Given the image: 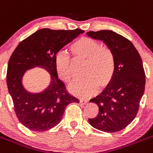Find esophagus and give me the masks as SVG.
I'll use <instances>...</instances> for the list:
<instances>
[{"label":"esophagus","instance_id":"1","mask_svg":"<svg viewBox=\"0 0 153 153\" xmlns=\"http://www.w3.org/2000/svg\"><path fill=\"white\" fill-rule=\"evenodd\" d=\"M88 100H80V103L83 104V105H86V104H88Z\"/></svg>","mask_w":153,"mask_h":153}]
</instances>
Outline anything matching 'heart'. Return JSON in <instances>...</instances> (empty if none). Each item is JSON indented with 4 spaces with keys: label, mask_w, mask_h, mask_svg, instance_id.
<instances>
[{
    "label": "heart",
    "mask_w": 153,
    "mask_h": 153,
    "mask_svg": "<svg viewBox=\"0 0 153 153\" xmlns=\"http://www.w3.org/2000/svg\"><path fill=\"white\" fill-rule=\"evenodd\" d=\"M76 59L86 60L84 70L85 78L77 80L69 85L71 94L79 97H88L100 89L111 84L115 73V56L111 49L101 47L100 43L93 38L82 37L76 40L69 48ZM56 71L64 82L72 78L70 58L67 54L59 53L55 59Z\"/></svg>",
    "instance_id": "b5f03b06"
}]
</instances>
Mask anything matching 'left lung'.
Segmentation results:
<instances>
[{
    "label": "left lung",
    "instance_id": "left-lung-1",
    "mask_svg": "<svg viewBox=\"0 0 153 153\" xmlns=\"http://www.w3.org/2000/svg\"><path fill=\"white\" fill-rule=\"evenodd\" d=\"M87 35L103 41L115 56L113 80L100 94L90 100L98 105L99 112L88 122L100 131L117 132L130 125L137 114L146 84L142 59L134 44L115 31H91Z\"/></svg>",
    "mask_w": 153,
    "mask_h": 153
}]
</instances>
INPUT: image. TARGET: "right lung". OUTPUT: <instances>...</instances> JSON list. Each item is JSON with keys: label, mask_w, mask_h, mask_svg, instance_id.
<instances>
[{"label": "right lung", "mask_w": 153, "mask_h": 153, "mask_svg": "<svg viewBox=\"0 0 153 153\" xmlns=\"http://www.w3.org/2000/svg\"><path fill=\"white\" fill-rule=\"evenodd\" d=\"M83 30H51L42 28L18 44L9 59L7 72L8 92L13 102L19 121L33 131H45L58 125L65 109L79 100L66 91L65 84L56 71V53L73 41ZM40 67L51 75L48 88L31 93L24 88L22 78L28 70Z\"/></svg>", "instance_id": "1"}]
</instances>
